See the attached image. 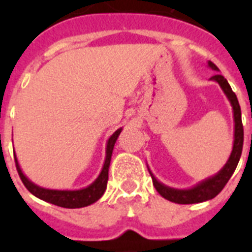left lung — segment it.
<instances>
[{"instance_id": "obj_1", "label": "left lung", "mask_w": 252, "mask_h": 252, "mask_svg": "<svg viewBox=\"0 0 252 252\" xmlns=\"http://www.w3.org/2000/svg\"><path fill=\"white\" fill-rule=\"evenodd\" d=\"M208 66L212 69V70L220 72V69H218L217 66H216V64H213L212 62H208ZM211 81H215L220 84V87L222 88L223 93L226 94L227 99L230 101L231 106H232L233 121H235L232 151H231L230 158H228L227 162L223 165V168L218 171L217 174L202 180V182H199L198 184H195L194 187L188 189L171 188V187H168L165 186V184L160 183L159 180L154 177V174L151 173V170L148 166L149 173H150L151 178H153V184L154 187H155V189L158 190V193H159L161 197L165 198V199H168V201L170 202H174V203H201V202L209 201V199L215 198L216 195L223 189V187L226 186L227 182L230 180V178L232 177L233 171H235L236 166L239 164L240 158H241L242 145H244V126H242L241 108H240L237 97H236L235 93L232 92L230 84H228V82H227V79L223 75L215 74L211 78Z\"/></svg>"}]
</instances>
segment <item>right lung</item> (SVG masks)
Here are the masks:
<instances>
[{"label":"right lung","instance_id":"add662e5","mask_svg":"<svg viewBox=\"0 0 252 252\" xmlns=\"http://www.w3.org/2000/svg\"><path fill=\"white\" fill-rule=\"evenodd\" d=\"M122 127L116 130L115 132L110 136V139L107 140L106 144V159H104L103 166L97 177V179L90 184L86 188L75 189V190H58V189H48L43 188V187L36 186L32 183L24 173H22L20 164L17 161V158L15 155V162H16V169L19 171V175L21 178L24 186L28 188L29 192L31 194H34L39 199L49 202L55 206L63 207V208H82V207H87L90 204L94 203L103 195L104 190L107 188V180H108V169H110L111 157H112L113 146L116 144V140L121 133Z\"/></svg>","mask_w":252,"mask_h":252}]
</instances>
